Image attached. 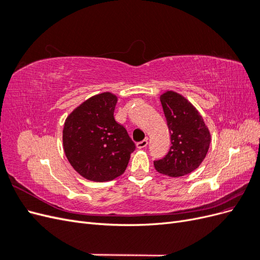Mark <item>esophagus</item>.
I'll return each instance as SVG.
<instances>
[{"mask_svg":"<svg viewBox=\"0 0 260 260\" xmlns=\"http://www.w3.org/2000/svg\"><path fill=\"white\" fill-rule=\"evenodd\" d=\"M147 144H148V141L147 140H143V141H141V142H139L138 144H137V146H138V148H145L146 146H147Z\"/></svg>","mask_w":260,"mask_h":260,"instance_id":"1","label":"esophagus"}]
</instances>
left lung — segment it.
Returning <instances> with one entry per match:
<instances>
[{
	"instance_id": "8db88e82",
	"label": "left lung",
	"mask_w": 260,
	"mask_h": 260,
	"mask_svg": "<svg viewBox=\"0 0 260 260\" xmlns=\"http://www.w3.org/2000/svg\"><path fill=\"white\" fill-rule=\"evenodd\" d=\"M160 102L171 146L164 158L154 161L155 169L174 178L191 174L206 157L210 132L198 109L181 94L167 91L160 95Z\"/></svg>"
}]
</instances>
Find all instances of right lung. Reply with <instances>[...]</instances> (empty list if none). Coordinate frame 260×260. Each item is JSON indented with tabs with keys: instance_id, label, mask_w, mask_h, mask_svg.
Masks as SVG:
<instances>
[{
	"instance_id": "1",
	"label": "right lung",
	"mask_w": 260,
	"mask_h": 260,
	"mask_svg": "<svg viewBox=\"0 0 260 260\" xmlns=\"http://www.w3.org/2000/svg\"><path fill=\"white\" fill-rule=\"evenodd\" d=\"M117 96L111 92L94 95L69 114L62 129L68 161L83 178L105 182L121 176L136 144L114 118Z\"/></svg>"
}]
</instances>
